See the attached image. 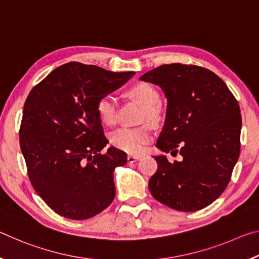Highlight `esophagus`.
I'll list each match as a JSON object with an SVG mask.
<instances>
[{"mask_svg":"<svg viewBox=\"0 0 259 259\" xmlns=\"http://www.w3.org/2000/svg\"><path fill=\"white\" fill-rule=\"evenodd\" d=\"M140 159L139 156H134V155H128V162L129 163H134V162L138 161Z\"/></svg>","mask_w":259,"mask_h":259,"instance_id":"1","label":"esophagus"}]
</instances>
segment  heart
Listing matches in <instances>:
<instances>
[{
  "instance_id": "b5f03b06",
  "label": "heart",
  "mask_w": 259,
  "mask_h": 259,
  "mask_svg": "<svg viewBox=\"0 0 259 259\" xmlns=\"http://www.w3.org/2000/svg\"><path fill=\"white\" fill-rule=\"evenodd\" d=\"M129 95L144 106L142 113L143 121L156 122L160 119V95L154 87L146 82L135 84L129 90ZM97 113L104 123L115 124L117 120V100L112 94L103 95L97 102ZM152 140V131L146 125L138 128H122L114 131L111 135V143L117 150H121L131 155H139L145 151L147 144Z\"/></svg>"
}]
</instances>
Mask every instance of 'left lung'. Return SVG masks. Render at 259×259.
Returning a JSON list of instances; mask_svg holds the SVG:
<instances>
[{
	"instance_id": "8db88e82",
	"label": "left lung",
	"mask_w": 259,
	"mask_h": 259,
	"mask_svg": "<svg viewBox=\"0 0 259 259\" xmlns=\"http://www.w3.org/2000/svg\"><path fill=\"white\" fill-rule=\"evenodd\" d=\"M140 80L160 85L168 99L156 146L182 161L155 156L152 195L179 211H196L221 196L240 154L238 100L213 72L196 65H161Z\"/></svg>"
}]
</instances>
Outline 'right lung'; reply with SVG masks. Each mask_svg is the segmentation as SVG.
Returning <instances> with one entry per match:
<instances>
[{"instance_id": "obj_1", "label": "right lung", "mask_w": 259, "mask_h": 259, "mask_svg": "<svg viewBox=\"0 0 259 259\" xmlns=\"http://www.w3.org/2000/svg\"><path fill=\"white\" fill-rule=\"evenodd\" d=\"M71 61L37 83L24 105L20 148L34 190L60 216L82 221L115 198L113 172L126 163L108 143L97 102L134 75Z\"/></svg>"}]
</instances>
